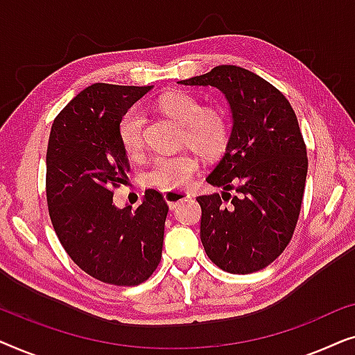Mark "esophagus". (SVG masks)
<instances>
[{"instance_id": "34e87169", "label": "esophagus", "mask_w": 355, "mask_h": 355, "mask_svg": "<svg viewBox=\"0 0 355 355\" xmlns=\"http://www.w3.org/2000/svg\"><path fill=\"white\" fill-rule=\"evenodd\" d=\"M191 197H192V193H189L186 191H166L164 192V200L168 202L169 208H176L179 202L187 200V198H191Z\"/></svg>"}]
</instances>
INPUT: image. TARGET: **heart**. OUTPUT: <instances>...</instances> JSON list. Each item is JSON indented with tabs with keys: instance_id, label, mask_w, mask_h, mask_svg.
I'll return each instance as SVG.
<instances>
[{
	"instance_id": "1",
	"label": "heart",
	"mask_w": 355,
	"mask_h": 355,
	"mask_svg": "<svg viewBox=\"0 0 355 355\" xmlns=\"http://www.w3.org/2000/svg\"><path fill=\"white\" fill-rule=\"evenodd\" d=\"M158 110L182 125L184 140L205 157H216L226 148L230 124L218 108H203L202 101L186 92H171L158 100ZM119 140L130 158H139L145 144V116L132 108L119 123ZM198 171V159L189 152L158 157L145 174L148 186L178 191L189 186Z\"/></svg>"
}]
</instances>
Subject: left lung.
<instances>
[{
  "label": "left lung",
  "mask_w": 355,
  "mask_h": 355,
  "mask_svg": "<svg viewBox=\"0 0 355 355\" xmlns=\"http://www.w3.org/2000/svg\"><path fill=\"white\" fill-rule=\"evenodd\" d=\"M182 85L225 94L232 129L207 182L225 192L197 197L200 239L208 259L227 273L268 266L293 239L307 178V148L293 106L254 72L223 64Z\"/></svg>",
  "instance_id": "8db88e82"
}]
</instances>
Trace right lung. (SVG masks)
I'll return each instance as SVG.
<instances>
[{
    "instance_id": "1",
    "label": "right lung",
    "mask_w": 355,
    "mask_h": 355,
    "mask_svg": "<svg viewBox=\"0 0 355 355\" xmlns=\"http://www.w3.org/2000/svg\"><path fill=\"white\" fill-rule=\"evenodd\" d=\"M152 85L94 84L53 121L46 150V202L58 239L92 278L114 286L147 281L162 260L168 205L155 189L137 208H118L113 191L130 164L119 123Z\"/></svg>"
}]
</instances>
